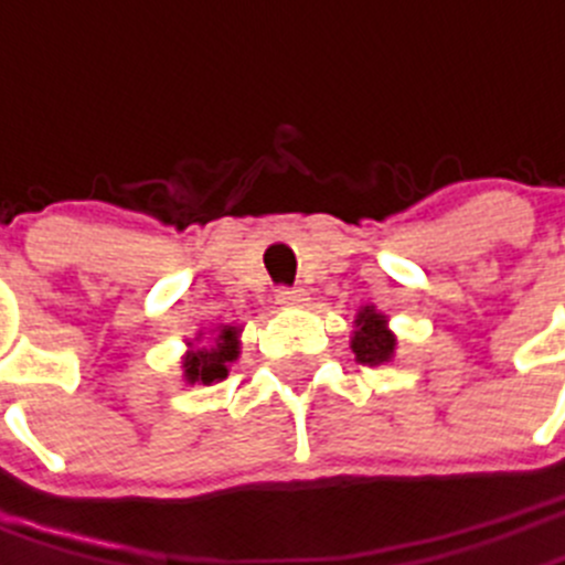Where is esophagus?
Returning a JSON list of instances; mask_svg holds the SVG:
<instances>
[{
	"instance_id": "obj_1",
	"label": "esophagus",
	"mask_w": 565,
	"mask_h": 565,
	"mask_svg": "<svg viewBox=\"0 0 565 565\" xmlns=\"http://www.w3.org/2000/svg\"><path fill=\"white\" fill-rule=\"evenodd\" d=\"M276 300H278V303H281V306H303L309 298H306L303 289L281 287V289H278V292H276Z\"/></svg>"
}]
</instances>
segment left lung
Segmentation results:
<instances>
[{
	"label": "left lung",
	"instance_id": "obj_1",
	"mask_svg": "<svg viewBox=\"0 0 565 565\" xmlns=\"http://www.w3.org/2000/svg\"><path fill=\"white\" fill-rule=\"evenodd\" d=\"M350 348H353L355 361H361V364L377 366L392 361L397 339L388 331L386 315H381L375 306H364L355 315V331L353 339H350Z\"/></svg>",
	"mask_w": 565,
	"mask_h": 565
}]
</instances>
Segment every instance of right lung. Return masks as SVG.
I'll return each instance as SVG.
<instances>
[{"label":"right lung","mask_w":565,"mask_h":565,"mask_svg":"<svg viewBox=\"0 0 565 565\" xmlns=\"http://www.w3.org/2000/svg\"><path fill=\"white\" fill-rule=\"evenodd\" d=\"M239 355V328L221 326L217 337L212 344H190L188 355L182 359L184 381L201 383V386H212V383L223 381L228 375V364L237 361Z\"/></svg>","instance_id":"1"}]
</instances>
